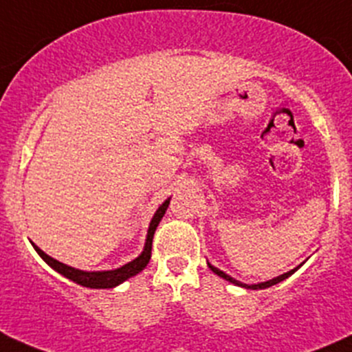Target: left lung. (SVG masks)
Returning <instances> with one entry per match:
<instances>
[{"instance_id": "1", "label": "left lung", "mask_w": 352, "mask_h": 352, "mask_svg": "<svg viewBox=\"0 0 352 352\" xmlns=\"http://www.w3.org/2000/svg\"><path fill=\"white\" fill-rule=\"evenodd\" d=\"M305 262H301L300 265H298V267H294V269H291V271H287V272H285V274H281V276H278V278H272V279H269V281H264V283H257V285H245V283H240V281H236L235 278H232V276H228L226 274V272H223L221 269H218V267H214V265H211L208 262V265H209V269H211L212 272H214V274H218L219 278H223V279H226V281L228 283H233V285L235 286H240V287H245V289H264V287H271V286H274V285H278V283H281V281H285V279H287L289 278L291 274H294V272L298 271V269L301 267V265H303Z\"/></svg>"}]
</instances>
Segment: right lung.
I'll use <instances>...</instances> for the list:
<instances>
[{
  "label": "right lung",
  "mask_w": 352,
  "mask_h": 352,
  "mask_svg": "<svg viewBox=\"0 0 352 352\" xmlns=\"http://www.w3.org/2000/svg\"><path fill=\"white\" fill-rule=\"evenodd\" d=\"M168 204H170V197L166 199L165 202L160 204V208L156 209L153 218H151L150 226H148L146 242H144L143 252H141L134 261L127 262V264H124L122 267L112 269V271H81V269L71 267V265L63 264V262L52 258L51 255H47L44 250H41V248H38L34 242L30 243L32 247L35 248V252L41 255L42 261H44L45 264L51 265L56 272H59V274L65 276V278L71 279V281L76 283V285L91 287V289H107V287H116L122 285V283L127 281L129 278H133V276L140 274V272L148 265V262H150L151 258V243H153V235L156 232V226H158L160 221H162Z\"/></svg>",
  "instance_id": "1"
}]
</instances>
